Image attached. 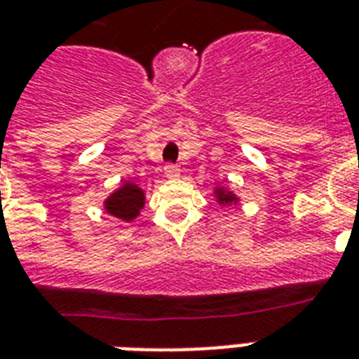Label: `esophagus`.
<instances>
[{"mask_svg": "<svg viewBox=\"0 0 359 359\" xmlns=\"http://www.w3.org/2000/svg\"><path fill=\"white\" fill-rule=\"evenodd\" d=\"M163 173H165V177H168V179H179L180 169L177 168V165H173V163H168V165L163 168Z\"/></svg>", "mask_w": 359, "mask_h": 359, "instance_id": "1", "label": "esophagus"}]
</instances>
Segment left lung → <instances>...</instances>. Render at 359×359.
<instances>
[{"mask_svg": "<svg viewBox=\"0 0 359 359\" xmlns=\"http://www.w3.org/2000/svg\"><path fill=\"white\" fill-rule=\"evenodd\" d=\"M214 199H216V203H219V207L238 205L240 201L235 191H231L229 188H225V186H216V188H214Z\"/></svg>", "mask_w": 359, "mask_h": 359, "instance_id": "left-lung-1", "label": "left lung"}]
</instances>
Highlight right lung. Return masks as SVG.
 <instances>
[{
  "label": "right lung",
  "instance_id": "obj_1",
  "mask_svg": "<svg viewBox=\"0 0 359 359\" xmlns=\"http://www.w3.org/2000/svg\"><path fill=\"white\" fill-rule=\"evenodd\" d=\"M143 207H145V191L132 180H123V184L111 191L104 201V210L126 224L134 222Z\"/></svg>",
  "mask_w": 359,
  "mask_h": 359
}]
</instances>
